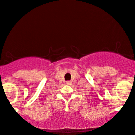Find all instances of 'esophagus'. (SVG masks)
I'll return each mask as SVG.
<instances>
[{
  "label": "esophagus",
  "instance_id": "esophagus-1",
  "mask_svg": "<svg viewBox=\"0 0 135 135\" xmlns=\"http://www.w3.org/2000/svg\"><path fill=\"white\" fill-rule=\"evenodd\" d=\"M71 83V82L70 81H67L66 82V84H67V85H70Z\"/></svg>",
  "mask_w": 135,
  "mask_h": 135
}]
</instances>
